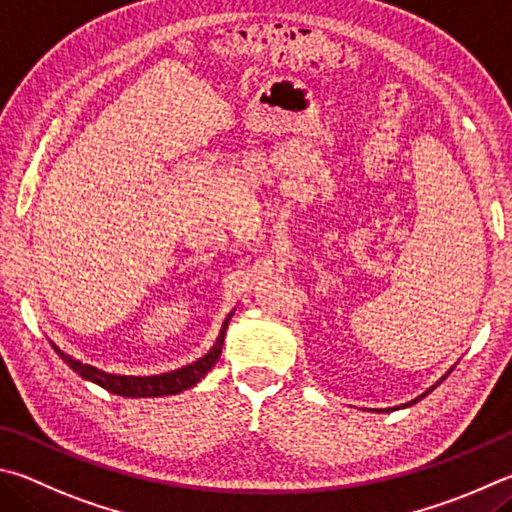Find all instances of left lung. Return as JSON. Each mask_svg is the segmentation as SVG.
<instances>
[{
	"mask_svg": "<svg viewBox=\"0 0 512 512\" xmlns=\"http://www.w3.org/2000/svg\"><path fill=\"white\" fill-rule=\"evenodd\" d=\"M441 380H445V378H441ZM432 389H434V387H432ZM432 389H429V391H432ZM429 391H427V393H429ZM427 393H423V396H420V398H425V396H427ZM420 398H416V400H411V402H409V405H414V402H418ZM405 407H407V405H405Z\"/></svg>",
	"mask_w": 512,
	"mask_h": 512,
	"instance_id": "8db88e82",
	"label": "left lung"
}]
</instances>
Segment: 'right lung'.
Masks as SVG:
<instances>
[{
  "mask_svg": "<svg viewBox=\"0 0 512 512\" xmlns=\"http://www.w3.org/2000/svg\"><path fill=\"white\" fill-rule=\"evenodd\" d=\"M229 317H227V321H224V326L220 330L218 342H215V346L204 357H200V360L193 364L184 366V369L161 373V375H148V378H134V375H114V373L98 371V369H94V366L78 362V360H74V357H69L67 353H62L56 344H53V351H56L62 357V362H65L69 369H74L80 378L94 382V384H98V387H103L105 391L116 393V396H123V398L173 396V393L191 389L193 384L200 382L204 375L211 371V366L218 362V357L222 353L224 333H227V326H229Z\"/></svg>",
  "mask_w": 512,
  "mask_h": 512,
  "instance_id": "1",
  "label": "right lung"
}]
</instances>
